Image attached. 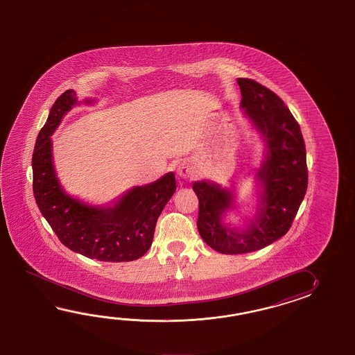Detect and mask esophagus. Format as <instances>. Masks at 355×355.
I'll list each match as a JSON object with an SVG mask.
<instances>
[{"instance_id":"obj_1","label":"esophagus","mask_w":355,"mask_h":355,"mask_svg":"<svg viewBox=\"0 0 355 355\" xmlns=\"http://www.w3.org/2000/svg\"><path fill=\"white\" fill-rule=\"evenodd\" d=\"M176 173L180 176L181 179H191V178H194V175H196V170H194V167L190 166L189 164L182 162V164H180V165L178 166Z\"/></svg>"}]
</instances>
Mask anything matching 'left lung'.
<instances>
[{
  "label": "left lung",
  "mask_w": 355,
  "mask_h": 355,
  "mask_svg": "<svg viewBox=\"0 0 355 355\" xmlns=\"http://www.w3.org/2000/svg\"><path fill=\"white\" fill-rule=\"evenodd\" d=\"M241 107L266 144L257 178L263 194L254 219L245 230L228 228L222 216L234 208V193L208 181H196L199 199L198 231L220 254H246L263 249L287 234L307 190L306 147L300 124L283 100L251 78H237Z\"/></svg>",
  "instance_id": "1"
}]
</instances>
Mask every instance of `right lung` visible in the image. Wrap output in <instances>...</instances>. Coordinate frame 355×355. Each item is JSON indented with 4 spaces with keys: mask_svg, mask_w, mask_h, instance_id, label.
<instances>
[{
    "mask_svg": "<svg viewBox=\"0 0 355 355\" xmlns=\"http://www.w3.org/2000/svg\"><path fill=\"white\" fill-rule=\"evenodd\" d=\"M76 104L75 91L63 92L39 132L31 161L39 211L68 249L100 261L137 260L151 248L159 216L176 190L175 175L130 189L109 207H92L68 196L54 171L51 136Z\"/></svg>",
    "mask_w": 355,
    "mask_h": 355,
    "instance_id": "obj_1",
    "label": "right lung"
}]
</instances>
